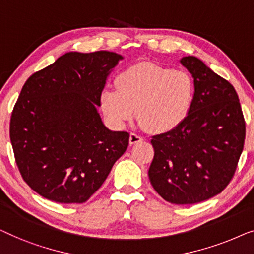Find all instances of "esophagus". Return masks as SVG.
<instances>
[{
  "label": "esophagus",
  "mask_w": 254,
  "mask_h": 254,
  "mask_svg": "<svg viewBox=\"0 0 254 254\" xmlns=\"http://www.w3.org/2000/svg\"><path fill=\"white\" fill-rule=\"evenodd\" d=\"M142 141V138L140 137V135L135 134V133H131L130 134V139H128V142H130V145H134L137 144V142H140Z\"/></svg>",
  "instance_id": "34e87169"
}]
</instances>
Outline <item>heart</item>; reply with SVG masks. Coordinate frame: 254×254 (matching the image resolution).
<instances>
[{"mask_svg":"<svg viewBox=\"0 0 254 254\" xmlns=\"http://www.w3.org/2000/svg\"><path fill=\"white\" fill-rule=\"evenodd\" d=\"M194 81L185 71L154 63H139L119 74L116 87L100 94L101 108L116 127H123L137 114L151 132L164 133L181 126L194 101Z\"/></svg>","mask_w":254,"mask_h":254,"instance_id":"1","label":"heart"}]
</instances>
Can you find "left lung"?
I'll return each instance as SVG.
<instances>
[{
	"label": "left lung",
	"mask_w": 254,
	"mask_h": 254,
	"mask_svg": "<svg viewBox=\"0 0 254 254\" xmlns=\"http://www.w3.org/2000/svg\"><path fill=\"white\" fill-rule=\"evenodd\" d=\"M180 62L193 78L194 101L181 126L152 138L148 177L166 201L191 205L229 184L244 147L245 122L229 81L194 56Z\"/></svg>",
	"instance_id": "8db88e82"
}]
</instances>
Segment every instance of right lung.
I'll return each instance as SVG.
<instances>
[{
    "instance_id": "right-lung-1",
    "label": "right lung",
    "mask_w": 254,
    "mask_h": 254,
    "mask_svg": "<svg viewBox=\"0 0 254 254\" xmlns=\"http://www.w3.org/2000/svg\"><path fill=\"white\" fill-rule=\"evenodd\" d=\"M124 57L69 52L24 84L10 120V140L32 190L61 203H81L103 184L130 134L112 131L98 107L109 74Z\"/></svg>"
}]
</instances>
